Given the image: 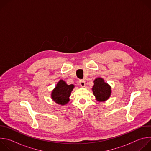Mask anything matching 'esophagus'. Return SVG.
Wrapping results in <instances>:
<instances>
[{"instance_id": "1", "label": "esophagus", "mask_w": 151, "mask_h": 151, "mask_svg": "<svg viewBox=\"0 0 151 151\" xmlns=\"http://www.w3.org/2000/svg\"><path fill=\"white\" fill-rule=\"evenodd\" d=\"M79 84L82 87H84L85 86V81L84 80H80L79 81Z\"/></svg>"}]
</instances>
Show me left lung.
I'll return each mask as SVG.
<instances>
[{
    "mask_svg": "<svg viewBox=\"0 0 151 151\" xmlns=\"http://www.w3.org/2000/svg\"><path fill=\"white\" fill-rule=\"evenodd\" d=\"M92 90L96 100L100 102H104L111 97L112 90L109 85L102 78H97L94 81Z\"/></svg>",
    "mask_w": 151,
    "mask_h": 151,
    "instance_id": "left-lung-1",
    "label": "left lung"
}]
</instances>
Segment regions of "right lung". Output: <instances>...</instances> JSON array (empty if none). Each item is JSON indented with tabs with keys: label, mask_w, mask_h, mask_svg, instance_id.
I'll return each mask as SVG.
<instances>
[{
	"label": "right lung",
	"mask_w": 151,
	"mask_h": 151,
	"mask_svg": "<svg viewBox=\"0 0 151 151\" xmlns=\"http://www.w3.org/2000/svg\"><path fill=\"white\" fill-rule=\"evenodd\" d=\"M74 88V85H68L65 81L61 79L51 92V99L58 104L65 105L70 101L69 97Z\"/></svg>",
	"instance_id": "1"
}]
</instances>
